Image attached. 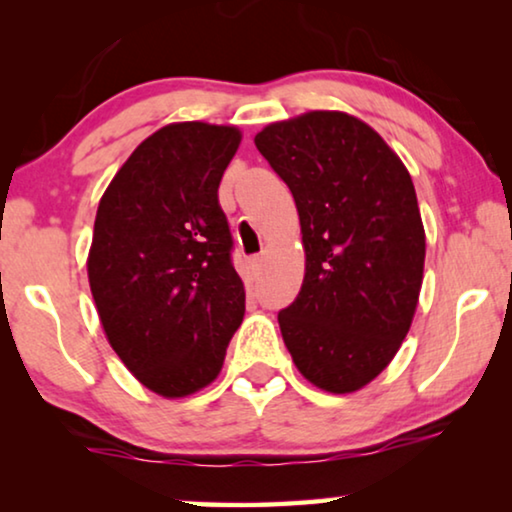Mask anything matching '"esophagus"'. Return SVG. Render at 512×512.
I'll return each instance as SVG.
<instances>
[{"label":"esophagus","instance_id":"1","mask_svg":"<svg viewBox=\"0 0 512 512\" xmlns=\"http://www.w3.org/2000/svg\"><path fill=\"white\" fill-rule=\"evenodd\" d=\"M247 265H249L251 272H258V270H261V265H263V256H249Z\"/></svg>","mask_w":512,"mask_h":512}]
</instances>
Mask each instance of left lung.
Returning a JSON list of instances; mask_svg holds the SVG:
<instances>
[{
	"label": "left lung",
	"mask_w": 512,
	"mask_h": 512,
	"mask_svg": "<svg viewBox=\"0 0 512 512\" xmlns=\"http://www.w3.org/2000/svg\"><path fill=\"white\" fill-rule=\"evenodd\" d=\"M296 200L298 298L277 314L300 375L352 394L394 359L415 317L426 235L408 167L361 118L307 111L254 137Z\"/></svg>",
	"instance_id": "left-lung-1"
}]
</instances>
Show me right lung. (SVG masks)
<instances>
[{
  "label": "right lung",
  "instance_id": "obj_1",
  "mask_svg": "<svg viewBox=\"0 0 512 512\" xmlns=\"http://www.w3.org/2000/svg\"><path fill=\"white\" fill-rule=\"evenodd\" d=\"M242 132L170 123L132 151L104 191L88 282L104 335L125 368L163 398L219 377L244 317L219 184Z\"/></svg>",
  "mask_w": 512,
  "mask_h": 512
}]
</instances>
